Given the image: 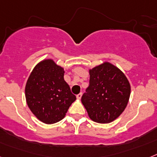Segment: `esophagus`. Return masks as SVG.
<instances>
[{"label": "esophagus", "mask_w": 157, "mask_h": 157, "mask_svg": "<svg viewBox=\"0 0 157 157\" xmlns=\"http://www.w3.org/2000/svg\"><path fill=\"white\" fill-rule=\"evenodd\" d=\"M81 97H82V93H79L78 95H76V98L78 99V100H81Z\"/></svg>", "instance_id": "esophagus-1"}]
</instances>
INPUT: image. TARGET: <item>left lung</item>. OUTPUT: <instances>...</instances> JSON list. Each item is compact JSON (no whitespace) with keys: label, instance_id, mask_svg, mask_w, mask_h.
I'll return each mask as SVG.
<instances>
[{"label":"left lung","instance_id":"obj_1","mask_svg":"<svg viewBox=\"0 0 157 157\" xmlns=\"http://www.w3.org/2000/svg\"><path fill=\"white\" fill-rule=\"evenodd\" d=\"M89 86L81 102L92 121L108 124L115 121L127 107L130 83L122 71L105 61L89 69Z\"/></svg>","mask_w":157,"mask_h":157}]
</instances>
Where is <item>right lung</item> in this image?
Wrapping results in <instances>:
<instances>
[{"mask_svg": "<svg viewBox=\"0 0 157 157\" xmlns=\"http://www.w3.org/2000/svg\"><path fill=\"white\" fill-rule=\"evenodd\" d=\"M64 74V68L52 59H44L34 67L26 82L28 107L39 121L47 124L61 121L76 101Z\"/></svg>", "mask_w": 157, "mask_h": 157, "instance_id": "right-lung-1", "label": "right lung"}]
</instances>
